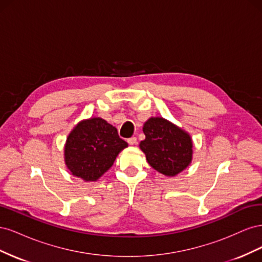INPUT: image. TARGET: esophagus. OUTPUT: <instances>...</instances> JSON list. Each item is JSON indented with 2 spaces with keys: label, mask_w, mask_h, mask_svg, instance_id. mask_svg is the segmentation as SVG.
<instances>
[{
  "label": "esophagus",
  "mask_w": 262,
  "mask_h": 262,
  "mask_svg": "<svg viewBox=\"0 0 262 262\" xmlns=\"http://www.w3.org/2000/svg\"><path fill=\"white\" fill-rule=\"evenodd\" d=\"M128 143H129L130 145H134V144H137V138H136V137H132V138L128 139Z\"/></svg>",
  "instance_id": "obj_1"
}]
</instances>
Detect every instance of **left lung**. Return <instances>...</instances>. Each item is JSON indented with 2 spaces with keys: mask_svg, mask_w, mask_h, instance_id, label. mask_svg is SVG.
Here are the masks:
<instances>
[{
  "mask_svg": "<svg viewBox=\"0 0 262 262\" xmlns=\"http://www.w3.org/2000/svg\"><path fill=\"white\" fill-rule=\"evenodd\" d=\"M145 140L140 148L147 163L165 176H176L192 161V140L179 126L161 117L149 118L143 125Z\"/></svg>",
  "mask_w": 262,
  "mask_h": 262,
  "instance_id": "8db88e82",
  "label": "left lung"
}]
</instances>
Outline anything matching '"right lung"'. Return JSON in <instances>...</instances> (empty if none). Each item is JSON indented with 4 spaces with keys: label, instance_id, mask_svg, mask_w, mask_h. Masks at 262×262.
I'll list each match as a JSON object with an SVG mask.
<instances>
[{
    "label": "right lung",
    "instance_id": "1",
    "mask_svg": "<svg viewBox=\"0 0 262 262\" xmlns=\"http://www.w3.org/2000/svg\"><path fill=\"white\" fill-rule=\"evenodd\" d=\"M126 146L128 143L119 138L115 126L104 119H86L69 134L64 147L66 165L73 176L96 181Z\"/></svg>",
    "mask_w": 262,
    "mask_h": 262
}]
</instances>
